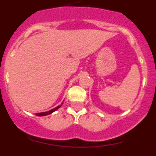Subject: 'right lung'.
I'll return each instance as SVG.
<instances>
[{
	"label": "right lung",
	"mask_w": 156,
	"mask_h": 156,
	"mask_svg": "<svg viewBox=\"0 0 156 156\" xmlns=\"http://www.w3.org/2000/svg\"><path fill=\"white\" fill-rule=\"evenodd\" d=\"M62 104H63V103H62ZM62 105H61L57 106L56 108H53V109H51V110H49V111H48V112H41V113H37V115H38V116H44V115H50V114H51L52 112H54L55 111H56L57 109H58V108L62 106Z\"/></svg>",
	"instance_id": "1"
}]
</instances>
